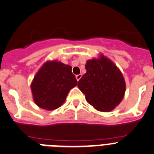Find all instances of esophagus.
I'll list each match as a JSON object with an SVG mask.
<instances>
[{
  "label": "esophagus",
  "mask_w": 154,
  "mask_h": 154,
  "mask_svg": "<svg viewBox=\"0 0 154 154\" xmlns=\"http://www.w3.org/2000/svg\"><path fill=\"white\" fill-rule=\"evenodd\" d=\"M81 77H82V74H77V75H76V78H77V81H79Z\"/></svg>",
  "instance_id": "1"
}]
</instances>
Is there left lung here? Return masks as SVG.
Masks as SVG:
<instances>
[{
    "label": "left lung",
    "instance_id": "8db88e82",
    "mask_svg": "<svg viewBox=\"0 0 154 154\" xmlns=\"http://www.w3.org/2000/svg\"><path fill=\"white\" fill-rule=\"evenodd\" d=\"M85 68L86 73L77 86L86 95L87 102L100 111L112 110L124 96L126 83L123 74L104 56L87 61Z\"/></svg>",
    "mask_w": 154,
    "mask_h": 154
}]
</instances>
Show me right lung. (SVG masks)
I'll use <instances>...</instances> for the list:
<instances>
[{
    "mask_svg": "<svg viewBox=\"0 0 154 154\" xmlns=\"http://www.w3.org/2000/svg\"><path fill=\"white\" fill-rule=\"evenodd\" d=\"M70 65L60 62H47L39 70L31 83L34 102L47 110H54L65 102L77 80Z\"/></svg>",
    "mask_w": 154,
    "mask_h": 154,
    "instance_id": "1",
    "label": "right lung"
}]
</instances>
